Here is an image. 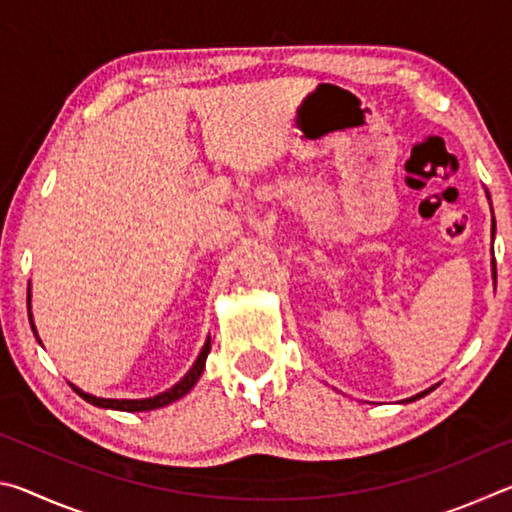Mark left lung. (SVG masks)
Segmentation results:
<instances>
[{"label":"left lung","instance_id":"1","mask_svg":"<svg viewBox=\"0 0 512 512\" xmlns=\"http://www.w3.org/2000/svg\"><path fill=\"white\" fill-rule=\"evenodd\" d=\"M488 194V192H485ZM490 198V196H488ZM492 237H495V221H492ZM492 280H497V271H495V259H492ZM433 391V386L431 388H427V391H422V393H418V395H413V397H409V400H402V402H415V400H420V397H424L427 393H431Z\"/></svg>","mask_w":512,"mask_h":512}]
</instances>
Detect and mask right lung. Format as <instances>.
<instances>
[{"label":"right lung","instance_id":"right-lung-1","mask_svg":"<svg viewBox=\"0 0 512 512\" xmlns=\"http://www.w3.org/2000/svg\"><path fill=\"white\" fill-rule=\"evenodd\" d=\"M27 302H29V320H31V329H33V334H36V339H38L36 325H33V314H31V284H29V296H27ZM38 343H40V339H38ZM210 348H212V343H210V336H207V341H205V345H203L201 354H198L196 361H194V366L189 368L187 375H185L183 379H180L178 384H173V386L169 388V391H164V393H160V395H153V397H144V400H110V397H97V395L85 393V391H81L79 386H74V384H69V386H72L74 391L79 393L85 402H90V404H94V406H99V409L128 411V413L153 411V409H160V406H167V404H171V402L180 400V397H185L189 391H192V388L196 386L198 377L203 375V370H205V359H207V354H210Z\"/></svg>","mask_w":512,"mask_h":512}]
</instances>
